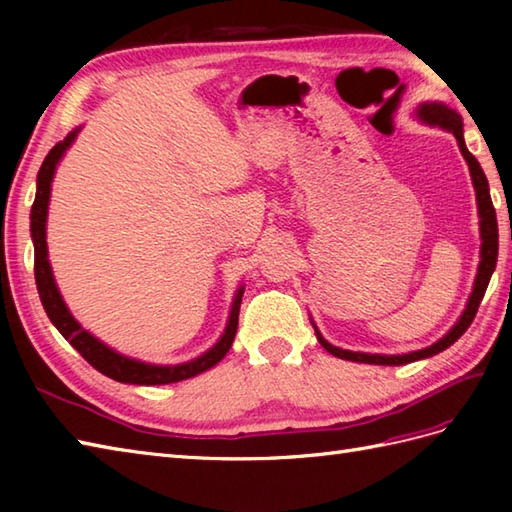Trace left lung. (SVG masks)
<instances>
[{"mask_svg":"<svg viewBox=\"0 0 512 512\" xmlns=\"http://www.w3.org/2000/svg\"><path fill=\"white\" fill-rule=\"evenodd\" d=\"M418 116L422 118L424 123L429 125H438L442 129H449V132L455 136L460 145V151L464 160L469 162V171L473 178V187H475V195H477V209H480V233H482V262L480 268H477V277H475V286L471 292V299L466 303V310L460 317V321L453 325L451 332L447 336H442L438 343H433L431 347H424V350L411 352V354H400V356H380V354H363V352H347V350H339V347L330 345L328 341L323 339L317 332L319 343L328 350L332 356L345 358V361H354V363H369V365H405V363H413L420 361V358H429L433 354H438L442 350H447L460 336L469 330V325L473 323L477 308L484 299V292L488 288V281H491L493 270L497 266V248H499V235H497V215H495V206L491 200V189H488V180L484 176V171L480 167V162L475 160V156L471 154L469 149L464 145V132H462V118L460 114H455L453 110H449L447 105H438V103H424Z\"/></svg>","mask_w":512,"mask_h":512,"instance_id":"8db88e82","label":"left lung"}]
</instances>
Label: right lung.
Listing matches in <instances>:
<instances>
[{
  "label": "right lung",
  "mask_w": 512,
  "mask_h": 512,
  "mask_svg": "<svg viewBox=\"0 0 512 512\" xmlns=\"http://www.w3.org/2000/svg\"><path fill=\"white\" fill-rule=\"evenodd\" d=\"M79 129L63 140V143H57L50 151L43 165L39 169L37 176V195H35V204H32L30 211V233H32V242H35V281H37V290L43 303V310L50 317L65 339L70 341V345L79 352L85 361H88L94 369H99L101 374L110 376L118 383H132V385H169V383H178V380L198 376L206 369H211L217 365L226 356V352L231 350L235 332H237V319H239V303H242L244 290L239 288L235 301H233V310L231 317H228V325L222 334V339L217 341L209 352L202 354L195 361L182 363V365H173V367H160V365H149V363H140L134 361V358H127L116 354L110 347L103 345L99 339H94L90 332H85L79 323L74 321L70 310L65 308V303L59 295L57 284H54L50 262H48V246H46V217H48V200H50V182L54 176V169H57V162L61 160L63 151L72 145V140Z\"/></svg>",
  "instance_id": "add662e5"
}]
</instances>
